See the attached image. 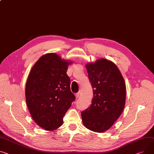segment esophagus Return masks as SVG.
<instances>
[{
    "label": "esophagus",
    "mask_w": 154,
    "mask_h": 154,
    "mask_svg": "<svg viewBox=\"0 0 154 154\" xmlns=\"http://www.w3.org/2000/svg\"><path fill=\"white\" fill-rule=\"evenodd\" d=\"M79 96H80V94L79 93H77V94H75V97L76 98H78L79 97Z\"/></svg>",
    "instance_id": "esophagus-1"
}]
</instances>
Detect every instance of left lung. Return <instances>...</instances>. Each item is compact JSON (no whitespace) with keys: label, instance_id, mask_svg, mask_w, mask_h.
Instances as JSON below:
<instances>
[{"label":"left lung","instance_id":"obj_1","mask_svg":"<svg viewBox=\"0 0 154 154\" xmlns=\"http://www.w3.org/2000/svg\"><path fill=\"white\" fill-rule=\"evenodd\" d=\"M85 67L94 88V98L81 116L85 128L103 132L113 125L124 109L125 82L116 64L108 59H98Z\"/></svg>","mask_w":154,"mask_h":154}]
</instances>
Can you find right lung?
Listing matches in <instances>:
<instances>
[{
	"label": "right lung",
	"instance_id": "1",
	"mask_svg": "<svg viewBox=\"0 0 154 154\" xmlns=\"http://www.w3.org/2000/svg\"><path fill=\"white\" fill-rule=\"evenodd\" d=\"M70 60L56 53L41 57L28 75L26 102L36 123L46 131H54L63 123V117L75 97L66 74Z\"/></svg>",
	"mask_w": 154,
	"mask_h": 154
}]
</instances>
